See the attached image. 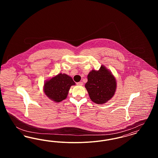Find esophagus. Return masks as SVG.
<instances>
[{
    "label": "esophagus",
    "instance_id": "obj_1",
    "mask_svg": "<svg viewBox=\"0 0 158 158\" xmlns=\"http://www.w3.org/2000/svg\"><path fill=\"white\" fill-rule=\"evenodd\" d=\"M76 84H77V85H78V86H82L83 82H79L77 83Z\"/></svg>",
    "mask_w": 158,
    "mask_h": 158
}]
</instances>
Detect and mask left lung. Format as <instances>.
<instances>
[{
  "label": "left lung",
  "instance_id": "left-lung-1",
  "mask_svg": "<svg viewBox=\"0 0 158 158\" xmlns=\"http://www.w3.org/2000/svg\"><path fill=\"white\" fill-rule=\"evenodd\" d=\"M116 86L114 76L103 66L98 71L93 70L89 72L85 84L90 99L98 104H104L113 97Z\"/></svg>",
  "mask_w": 158,
  "mask_h": 158
}]
</instances>
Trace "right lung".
<instances>
[{"instance_id": "right-lung-1", "label": "right lung", "mask_w": 158, "mask_h": 158, "mask_svg": "<svg viewBox=\"0 0 158 158\" xmlns=\"http://www.w3.org/2000/svg\"><path fill=\"white\" fill-rule=\"evenodd\" d=\"M75 85L71 77L60 73L45 82L44 91L50 99L59 102L66 98L70 86Z\"/></svg>"}]
</instances>
